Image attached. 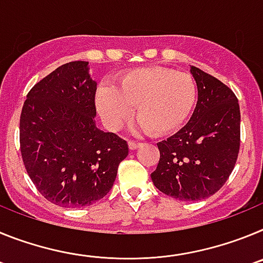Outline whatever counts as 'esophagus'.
<instances>
[{
  "instance_id": "1",
  "label": "esophagus",
  "mask_w": 263,
  "mask_h": 263,
  "mask_svg": "<svg viewBox=\"0 0 263 263\" xmlns=\"http://www.w3.org/2000/svg\"><path fill=\"white\" fill-rule=\"evenodd\" d=\"M139 146H141V143L134 142V141H130V142H129V148H130V150H136V148H138Z\"/></svg>"
}]
</instances>
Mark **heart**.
I'll list each match as a JSON object with an SVG mask.
<instances>
[{
  "label": "heart",
  "instance_id": "1",
  "mask_svg": "<svg viewBox=\"0 0 263 263\" xmlns=\"http://www.w3.org/2000/svg\"><path fill=\"white\" fill-rule=\"evenodd\" d=\"M197 88L185 72L166 67H145L126 72L111 87H100L96 104L110 129L118 130L136 117L148 134L174 133L184 125L194 109Z\"/></svg>",
  "mask_w": 263,
  "mask_h": 263
}]
</instances>
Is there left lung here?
Returning <instances> with one entry per match:
<instances>
[{
    "label": "left lung",
    "instance_id": "1",
    "mask_svg": "<svg viewBox=\"0 0 263 263\" xmlns=\"http://www.w3.org/2000/svg\"><path fill=\"white\" fill-rule=\"evenodd\" d=\"M197 103L187 125L158 142L160 157L152 174L167 196L196 201L220 190L240 152V105L233 90L218 79L191 66Z\"/></svg>",
    "mask_w": 263,
    "mask_h": 263
}]
</instances>
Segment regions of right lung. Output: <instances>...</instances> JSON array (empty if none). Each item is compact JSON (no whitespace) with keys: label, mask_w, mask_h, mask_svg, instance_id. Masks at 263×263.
Returning <instances> with one entry per match:
<instances>
[{"label":"right lung","mask_w":263,"mask_h":263,"mask_svg":"<svg viewBox=\"0 0 263 263\" xmlns=\"http://www.w3.org/2000/svg\"><path fill=\"white\" fill-rule=\"evenodd\" d=\"M96 89L88 62H69L38 81L23 104V164L55 205L80 208L103 199L129 154L125 139L96 127Z\"/></svg>","instance_id":"add662e5"}]
</instances>
